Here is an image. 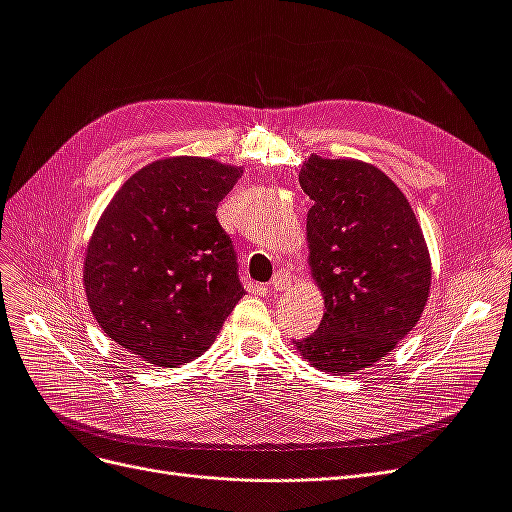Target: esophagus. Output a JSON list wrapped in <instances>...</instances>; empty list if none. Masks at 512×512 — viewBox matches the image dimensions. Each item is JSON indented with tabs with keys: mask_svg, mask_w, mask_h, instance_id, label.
<instances>
[{
	"mask_svg": "<svg viewBox=\"0 0 512 512\" xmlns=\"http://www.w3.org/2000/svg\"><path fill=\"white\" fill-rule=\"evenodd\" d=\"M286 286H290V277L284 275V273H277V275H273V280L269 282V292L284 290Z\"/></svg>",
	"mask_w": 512,
	"mask_h": 512,
	"instance_id": "34e87169",
	"label": "esophagus"
}]
</instances>
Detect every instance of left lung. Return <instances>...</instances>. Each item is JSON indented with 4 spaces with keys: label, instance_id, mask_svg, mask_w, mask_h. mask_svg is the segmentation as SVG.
Wrapping results in <instances>:
<instances>
[{
    "label": "left lung",
    "instance_id": "8db88e82",
    "mask_svg": "<svg viewBox=\"0 0 512 512\" xmlns=\"http://www.w3.org/2000/svg\"><path fill=\"white\" fill-rule=\"evenodd\" d=\"M299 183L314 200L307 239L324 316L297 350L322 371L359 374L423 314L431 286L423 230L406 196L376 166L312 156Z\"/></svg>",
    "mask_w": 512,
    "mask_h": 512
}]
</instances>
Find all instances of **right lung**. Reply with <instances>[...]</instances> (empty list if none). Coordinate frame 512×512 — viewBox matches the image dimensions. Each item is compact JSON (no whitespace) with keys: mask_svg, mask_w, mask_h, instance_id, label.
Returning a JSON list of instances; mask_svg holds the SVG:
<instances>
[{"mask_svg":"<svg viewBox=\"0 0 512 512\" xmlns=\"http://www.w3.org/2000/svg\"><path fill=\"white\" fill-rule=\"evenodd\" d=\"M241 168L168 158L113 196L85 258V290L102 331L156 367L203 354L245 294L232 239L215 218Z\"/></svg>","mask_w":512,"mask_h":512,"instance_id":"add662e5","label":"right lung"}]
</instances>
